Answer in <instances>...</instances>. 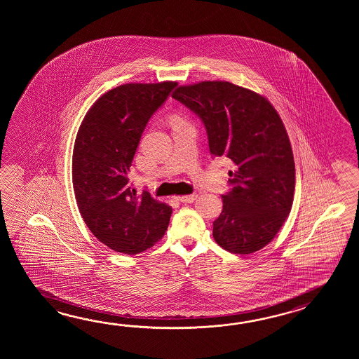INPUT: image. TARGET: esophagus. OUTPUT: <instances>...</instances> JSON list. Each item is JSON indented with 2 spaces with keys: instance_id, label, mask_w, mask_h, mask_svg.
<instances>
[{
  "instance_id": "34e87169",
  "label": "esophagus",
  "mask_w": 359,
  "mask_h": 359,
  "mask_svg": "<svg viewBox=\"0 0 359 359\" xmlns=\"http://www.w3.org/2000/svg\"><path fill=\"white\" fill-rule=\"evenodd\" d=\"M196 198H198V195L196 194H191V195H184V196H178V198H176L177 200H180L181 203H194L195 200H196Z\"/></svg>"
}]
</instances>
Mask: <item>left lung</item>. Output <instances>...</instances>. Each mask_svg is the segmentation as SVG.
Returning <instances> with one entry per match:
<instances>
[{
    "mask_svg": "<svg viewBox=\"0 0 359 359\" xmlns=\"http://www.w3.org/2000/svg\"><path fill=\"white\" fill-rule=\"evenodd\" d=\"M172 97L204 123L210 154L235 165L213 222L215 243L233 254L258 252L283 227L294 198L295 163L280 115L266 97L223 81L180 86Z\"/></svg>",
    "mask_w": 359,
    "mask_h": 359,
    "instance_id": "obj_1",
    "label": "left lung"
}]
</instances>
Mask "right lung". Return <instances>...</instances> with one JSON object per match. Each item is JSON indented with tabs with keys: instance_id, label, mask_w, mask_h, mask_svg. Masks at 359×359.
Instances as JSON below:
<instances>
[{
	"instance_id": "right-lung-1",
	"label": "right lung",
	"mask_w": 359,
	"mask_h": 359,
	"mask_svg": "<svg viewBox=\"0 0 359 359\" xmlns=\"http://www.w3.org/2000/svg\"><path fill=\"white\" fill-rule=\"evenodd\" d=\"M176 82L115 87L87 111L73 150V187L87 227L114 252L135 255L164 236L172 208L128 178L142 132Z\"/></svg>"
}]
</instances>
